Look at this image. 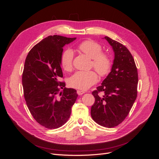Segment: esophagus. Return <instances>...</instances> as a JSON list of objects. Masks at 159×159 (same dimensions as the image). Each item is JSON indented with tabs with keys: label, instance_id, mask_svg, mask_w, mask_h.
Listing matches in <instances>:
<instances>
[{
	"label": "esophagus",
	"instance_id": "obj_1",
	"mask_svg": "<svg viewBox=\"0 0 159 159\" xmlns=\"http://www.w3.org/2000/svg\"><path fill=\"white\" fill-rule=\"evenodd\" d=\"M77 93H78V94L79 95H83L84 93H85V91H81V90H78V91H77Z\"/></svg>",
	"mask_w": 159,
	"mask_h": 159
}]
</instances>
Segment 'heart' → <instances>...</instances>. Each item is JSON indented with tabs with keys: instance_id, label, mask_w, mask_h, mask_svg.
<instances>
[{
	"instance_id": "1",
	"label": "heart",
	"mask_w": 159,
	"mask_h": 159,
	"mask_svg": "<svg viewBox=\"0 0 159 159\" xmlns=\"http://www.w3.org/2000/svg\"><path fill=\"white\" fill-rule=\"evenodd\" d=\"M78 48L91 58L92 65L101 76L109 74L111 67V60L107 53L102 52V48L98 43L92 40H85L81 43ZM74 52L71 49L66 50L61 57V65L67 71L73 68ZM98 75L94 71H78L69 80V85L72 88L81 90L89 89L97 82Z\"/></svg>"
}]
</instances>
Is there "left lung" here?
Masks as SVG:
<instances>
[{"label": "left lung", "mask_w": 159, "mask_h": 159, "mask_svg": "<svg viewBox=\"0 0 159 159\" xmlns=\"http://www.w3.org/2000/svg\"><path fill=\"white\" fill-rule=\"evenodd\" d=\"M104 39L112 47L114 60L110 73L92 92L95 100L91 115L99 125L111 128L124 121L137 98L138 73L127 48L109 37ZM99 92L103 95L99 96Z\"/></svg>", "instance_id": "obj_1"}]
</instances>
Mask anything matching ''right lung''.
<instances>
[{"mask_svg":"<svg viewBox=\"0 0 159 159\" xmlns=\"http://www.w3.org/2000/svg\"><path fill=\"white\" fill-rule=\"evenodd\" d=\"M75 39L49 36L34 46L26 56L22 80L24 95L33 117L47 129L59 128L68 121L78 96L75 89L66 88L64 82L59 81L63 77V48Z\"/></svg>","mask_w":159,"mask_h":159,"instance_id":"obj_1","label":"right lung"}]
</instances>
